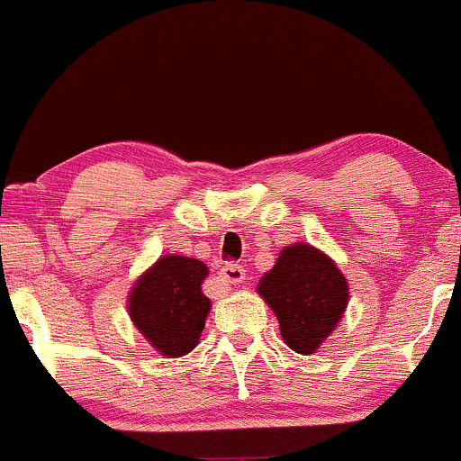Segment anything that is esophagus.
I'll list each match as a JSON object with an SVG mask.
<instances>
[{"mask_svg": "<svg viewBox=\"0 0 461 461\" xmlns=\"http://www.w3.org/2000/svg\"><path fill=\"white\" fill-rule=\"evenodd\" d=\"M220 279L224 284H241L246 279V268L240 264H226L224 268L220 270Z\"/></svg>", "mask_w": 461, "mask_h": 461, "instance_id": "1", "label": "esophagus"}]
</instances>
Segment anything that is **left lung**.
Instances as JSON below:
<instances>
[{
    "instance_id": "left-lung-1",
    "label": "left lung",
    "mask_w": 461,
    "mask_h": 461,
    "mask_svg": "<svg viewBox=\"0 0 461 461\" xmlns=\"http://www.w3.org/2000/svg\"><path fill=\"white\" fill-rule=\"evenodd\" d=\"M258 293L279 320L284 341L295 353H315L339 324L348 303V284L326 253L293 244L259 279Z\"/></svg>"
}]
</instances>
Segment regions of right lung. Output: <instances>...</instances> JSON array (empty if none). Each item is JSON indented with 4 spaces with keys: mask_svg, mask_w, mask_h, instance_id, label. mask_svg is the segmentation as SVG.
I'll return each mask as SVG.
<instances>
[{
    "mask_svg": "<svg viewBox=\"0 0 461 461\" xmlns=\"http://www.w3.org/2000/svg\"><path fill=\"white\" fill-rule=\"evenodd\" d=\"M208 266L195 258L164 255L135 282L128 315L166 357H182L197 346L211 300L202 293Z\"/></svg>",
    "mask_w": 461,
    "mask_h": 461,
    "instance_id": "right-lung-1",
    "label": "right lung"
}]
</instances>
